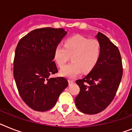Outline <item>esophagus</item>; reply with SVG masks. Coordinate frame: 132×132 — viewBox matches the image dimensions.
I'll return each mask as SVG.
<instances>
[{
    "mask_svg": "<svg viewBox=\"0 0 132 132\" xmlns=\"http://www.w3.org/2000/svg\"><path fill=\"white\" fill-rule=\"evenodd\" d=\"M74 83H75V81H74L73 80H71V79H68V83H69V85L73 84Z\"/></svg>",
    "mask_w": 132,
    "mask_h": 132,
    "instance_id": "obj_1",
    "label": "esophagus"
}]
</instances>
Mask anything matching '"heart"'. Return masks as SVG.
<instances>
[{
    "label": "heart",
    "mask_w": 132,
    "mask_h": 132,
    "mask_svg": "<svg viewBox=\"0 0 132 132\" xmlns=\"http://www.w3.org/2000/svg\"><path fill=\"white\" fill-rule=\"evenodd\" d=\"M102 54L101 43L96 38L75 35L67 38L65 45L59 44L54 51V59L60 67H63L72 56L73 62L63 67L60 74L74 78L81 71L87 73L96 66Z\"/></svg>",
    "instance_id": "obj_1"
}]
</instances>
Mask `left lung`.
I'll return each instance as SVG.
<instances>
[{
	"label": "left lung",
	"mask_w": 132,
	"mask_h": 132,
	"mask_svg": "<svg viewBox=\"0 0 132 132\" xmlns=\"http://www.w3.org/2000/svg\"><path fill=\"white\" fill-rule=\"evenodd\" d=\"M102 45V54L96 66L83 79L77 80L80 92L75 97L81 112L94 114L104 111L114 99L123 75L119 49L106 36H96Z\"/></svg>",
	"instance_id": "obj_1"
}]
</instances>
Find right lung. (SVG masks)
Here are the masks:
<instances>
[{"mask_svg":"<svg viewBox=\"0 0 132 132\" xmlns=\"http://www.w3.org/2000/svg\"><path fill=\"white\" fill-rule=\"evenodd\" d=\"M66 33L62 28L35 29L17 45L13 61L16 86L23 101L36 111L52 109L68 86L64 77H49L58 72L54 51Z\"/></svg>","mask_w":132,"mask_h":132,"instance_id":"add662e5","label":"right lung"}]
</instances>
